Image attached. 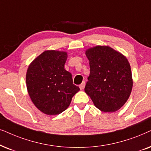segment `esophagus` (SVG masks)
Here are the masks:
<instances>
[{
	"instance_id": "34e87169",
	"label": "esophagus",
	"mask_w": 151,
	"mask_h": 151,
	"mask_svg": "<svg viewBox=\"0 0 151 151\" xmlns=\"http://www.w3.org/2000/svg\"><path fill=\"white\" fill-rule=\"evenodd\" d=\"M85 84H86L85 81H83V82H82V83H81V84H80V85H79V88H80V89H81V90H83V88H84V87H85Z\"/></svg>"
}]
</instances>
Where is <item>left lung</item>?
<instances>
[{
    "instance_id": "1",
    "label": "left lung",
    "mask_w": 151,
    "mask_h": 151,
    "mask_svg": "<svg viewBox=\"0 0 151 151\" xmlns=\"http://www.w3.org/2000/svg\"><path fill=\"white\" fill-rule=\"evenodd\" d=\"M86 55L90 61V73L85 92L102 112L119 110L129 98L133 84L127 58L106 45L88 48Z\"/></svg>"
}]
</instances>
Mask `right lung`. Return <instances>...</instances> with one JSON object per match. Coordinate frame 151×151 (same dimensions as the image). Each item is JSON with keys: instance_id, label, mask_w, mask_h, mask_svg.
I'll list each match as a JSON object with an SVG mask.
<instances>
[{"instance_id": "add662e5", "label": "right lung", "mask_w": 151, "mask_h": 151, "mask_svg": "<svg viewBox=\"0 0 151 151\" xmlns=\"http://www.w3.org/2000/svg\"><path fill=\"white\" fill-rule=\"evenodd\" d=\"M67 57L66 52L45 50L28 66V94L36 107L47 115L63 112L80 90L73 84L71 73L64 68Z\"/></svg>"}]
</instances>
